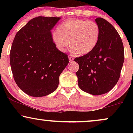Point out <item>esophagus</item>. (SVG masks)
Returning <instances> with one entry per match:
<instances>
[{
    "instance_id": "obj_1",
    "label": "esophagus",
    "mask_w": 133,
    "mask_h": 133,
    "mask_svg": "<svg viewBox=\"0 0 133 133\" xmlns=\"http://www.w3.org/2000/svg\"><path fill=\"white\" fill-rule=\"evenodd\" d=\"M73 60H74V58L71 57V56H69V61L70 62L73 61Z\"/></svg>"
}]
</instances>
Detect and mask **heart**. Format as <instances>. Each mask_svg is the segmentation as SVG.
Segmentation results:
<instances>
[{"mask_svg":"<svg viewBox=\"0 0 133 133\" xmlns=\"http://www.w3.org/2000/svg\"><path fill=\"white\" fill-rule=\"evenodd\" d=\"M100 37V28L97 23L82 19L68 20L57 28L52 40L57 48L64 52L69 47L74 52L85 55L97 45Z\"/></svg>","mask_w":133,"mask_h":133,"instance_id":"1","label":"heart"}]
</instances>
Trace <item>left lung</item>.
<instances>
[{
	"label": "left lung",
	"instance_id": "1",
	"mask_svg": "<svg viewBox=\"0 0 133 133\" xmlns=\"http://www.w3.org/2000/svg\"><path fill=\"white\" fill-rule=\"evenodd\" d=\"M100 28V37L91 52L74 61L79 64L76 72L81 89L92 95H101L111 91L120 77L124 59L121 38L109 22L101 17L95 19Z\"/></svg>",
	"mask_w": 133,
	"mask_h": 133
}]
</instances>
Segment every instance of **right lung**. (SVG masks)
Masks as SVG:
<instances>
[{"label":"right lung","instance_id":"obj_1","mask_svg":"<svg viewBox=\"0 0 133 133\" xmlns=\"http://www.w3.org/2000/svg\"><path fill=\"white\" fill-rule=\"evenodd\" d=\"M61 17H35L18 31L10 52L14 79L23 92L32 97L53 92L69 63L68 55L56 48L51 30Z\"/></svg>","mask_w":133,"mask_h":133}]
</instances>
